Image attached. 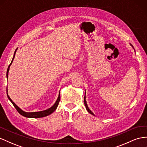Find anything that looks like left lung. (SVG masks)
<instances>
[{
    "mask_svg": "<svg viewBox=\"0 0 147 147\" xmlns=\"http://www.w3.org/2000/svg\"><path fill=\"white\" fill-rule=\"evenodd\" d=\"M130 45H131L132 46V47L134 48V46L130 44ZM84 102H85V107H86V109H87V111H88V112L89 113H90L91 114H92V115H94L93 114V113L91 111V110H90V109L88 108V106H87V104H86V100H85V96H84Z\"/></svg>",
    "mask_w": 147,
    "mask_h": 147,
    "instance_id": "obj_1",
    "label": "left lung"
}]
</instances>
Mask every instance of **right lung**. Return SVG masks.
Returning a JSON list of instances; mask_svg holds the SVG:
<instances>
[{
    "mask_svg": "<svg viewBox=\"0 0 147 147\" xmlns=\"http://www.w3.org/2000/svg\"><path fill=\"white\" fill-rule=\"evenodd\" d=\"M17 49L15 50V53H14V55L13 57V59H12V61H11V63L10 64V65H9V67H8V69H7V78H8V75H9V68H10V65L11 64V63H12L13 61V59L15 57V53H16V51H17ZM7 96H8V98L9 99V100L11 101V102L12 103L13 105L14 106V107L15 108V109H17V111L21 115H22L23 116H25V117H31V118H39V117H45V116H48V115L52 114L54 111L56 109V108H57V106L59 105V101H60V99H61V96H60V93L59 94V96H58V98L57 101H55V104L51 107V108H49L48 109H46L45 111H39V112H34V113H26L25 111H22L21 109H20L16 105L15 103L12 101V100H11V99L10 98V97L9 96V95H8L7 94Z\"/></svg>",
    "mask_w": 147,
    "mask_h": 147,
    "instance_id": "right-lung-1",
    "label": "right lung"
}]
</instances>
